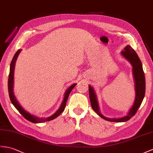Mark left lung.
Returning a JSON list of instances; mask_svg holds the SVG:
<instances>
[{
    "instance_id": "obj_1",
    "label": "left lung",
    "mask_w": 153,
    "mask_h": 153,
    "mask_svg": "<svg viewBox=\"0 0 153 153\" xmlns=\"http://www.w3.org/2000/svg\"><path fill=\"white\" fill-rule=\"evenodd\" d=\"M121 54L127 59V60L132 64V73L134 75V79L135 82V91H136V97L135 101L134 102V105L130 109L128 114L126 116L119 118V119H110L104 116L100 113L99 107L98 105L97 99L95 95V93L94 89L89 85V99H90L91 105L92 108L95 112L100 117H102L104 120L112 122H125L129 120L130 118H132L134 115L136 114L139 107L140 106L141 102L143 101V99L145 96V74L143 70L142 64L140 59L139 58L136 51L130 45H127L124 48V51H121Z\"/></svg>"
}]
</instances>
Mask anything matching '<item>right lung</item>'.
Returning a JSON list of instances; mask_svg holds the SVG:
<instances>
[{
    "label": "right lung",
    "instance_id": "add662e5",
    "mask_svg": "<svg viewBox=\"0 0 153 153\" xmlns=\"http://www.w3.org/2000/svg\"><path fill=\"white\" fill-rule=\"evenodd\" d=\"M21 50L19 49L16 53L15 54L14 56L12 59V62H11L10 64V74H9V77H8V93H9V96H10V99L11 102L13 105V106L16 107V108L19 111V113L23 115V116L28 121H30L32 123H43V122H45V121H48L51 120H53L54 119L58 117L59 114L62 113L64 111L65 105H66V102L67 100H68V99L69 97V95L70 94L71 91H72V89L74 88V86L76 85V84H74L73 85H71V86L67 89L65 92V95H64V100L61 104V106L59 107V108L56 111V112L51 116L47 117V118H39L36 116H34L30 113H28V111L24 110L22 106L19 105V103L18 102L17 100L16 97L13 94V73H14V68H15V64H16V59L18 57L19 54L21 53Z\"/></svg>",
    "mask_w": 153,
    "mask_h": 153
}]
</instances>
